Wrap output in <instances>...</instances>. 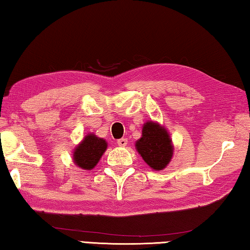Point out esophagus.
<instances>
[{
  "label": "esophagus",
  "mask_w": 250,
  "mask_h": 250,
  "mask_svg": "<svg viewBox=\"0 0 250 250\" xmlns=\"http://www.w3.org/2000/svg\"><path fill=\"white\" fill-rule=\"evenodd\" d=\"M126 143H128V140L125 138H121L119 140H117V145L119 146H125Z\"/></svg>",
  "instance_id": "34e87169"
}]
</instances>
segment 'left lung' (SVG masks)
<instances>
[{
  "label": "left lung",
  "instance_id": "1",
  "mask_svg": "<svg viewBox=\"0 0 250 250\" xmlns=\"http://www.w3.org/2000/svg\"><path fill=\"white\" fill-rule=\"evenodd\" d=\"M135 149L145 162L155 171L167 167L173 155V146L167 131L153 121L143 125L142 137L135 142Z\"/></svg>",
  "mask_w": 250,
  "mask_h": 250
}]
</instances>
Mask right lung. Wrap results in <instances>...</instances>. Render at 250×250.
Returning a JSON list of instances; mask_svg holds the SVG:
<instances>
[{
  "label": "right lung",
  "instance_id": "obj_1",
  "mask_svg": "<svg viewBox=\"0 0 250 250\" xmlns=\"http://www.w3.org/2000/svg\"><path fill=\"white\" fill-rule=\"evenodd\" d=\"M107 146V142L104 139L98 138L94 133L87 134L74 150L75 164L83 170H91L99 162Z\"/></svg>",
  "mask_w": 250,
  "mask_h": 250
}]
</instances>
